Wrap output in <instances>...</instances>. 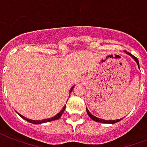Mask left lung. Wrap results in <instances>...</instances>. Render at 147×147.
Segmentation results:
<instances>
[{
  "label": "left lung",
  "mask_w": 147,
  "mask_h": 147,
  "mask_svg": "<svg viewBox=\"0 0 147 147\" xmlns=\"http://www.w3.org/2000/svg\"><path fill=\"white\" fill-rule=\"evenodd\" d=\"M126 53L129 54V55H130L131 57L133 58V59H135V61L138 64V67H139V68H140V63H139V60H138V59L136 58V57H134L133 55H132L131 53H128V52H125ZM86 110H87V112H88V115H89V117H90L91 119H93L94 121H95V122H101V123H110V124H114V123H116V122H119L120 120L122 119H117V120H105V119H99V118H97V117L94 116L93 115H91V113H90V111H88V109L86 108Z\"/></svg>",
  "instance_id": "8db88e82"
}]
</instances>
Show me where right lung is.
Masks as SVG:
<instances>
[{"mask_svg":"<svg viewBox=\"0 0 147 147\" xmlns=\"http://www.w3.org/2000/svg\"><path fill=\"white\" fill-rule=\"evenodd\" d=\"M74 87H72L71 88V89H70V90H69V93L72 91L73 88H74ZM65 109H66V105H65L64 107H63V109H62L61 111H59V113L57 115H55L54 117H52V118H50V119H43V120H32V119H27V118H25V117H24L23 115H20L19 113H18V114L20 116L22 117V119H24L25 120H26L27 122H31V123H33V124H41V123H45V122H51V121H54V120H57L58 119H59L60 117H61L62 114L63 113V111H65Z\"/></svg>","mask_w":147,"mask_h":147,"instance_id":"obj_1","label":"right lung"}]
</instances>
